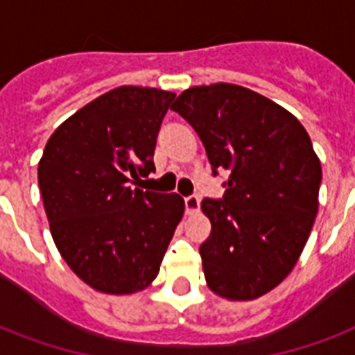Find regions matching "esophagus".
Instances as JSON below:
<instances>
[{
	"label": "esophagus",
	"instance_id": "34e87169",
	"mask_svg": "<svg viewBox=\"0 0 355 355\" xmlns=\"http://www.w3.org/2000/svg\"><path fill=\"white\" fill-rule=\"evenodd\" d=\"M184 206H186V214H188V216H191V214H197L200 208L199 195H188V197L184 199Z\"/></svg>",
	"mask_w": 355,
	"mask_h": 355
}]
</instances>
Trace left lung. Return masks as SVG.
Listing matches in <instances>:
<instances>
[{
    "label": "left lung",
    "mask_w": 355,
    "mask_h": 355,
    "mask_svg": "<svg viewBox=\"0 0 355 355\" xmlns=\"http://www.w3.org/2000/svg\"><path fill=\"white\" fill-rule=\"evenodd\" d=\"M199 134L221 199H202L211 234L199 252L208 286L252 300L297 263L315 223L322 180L306 128L267 97L237 85L195 86L171 107Z\"/></svg>",
    "instance_id": "obj_1"
}]
</instances>
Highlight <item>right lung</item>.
I'll list each match as a JSON object with an SVG mask.
<instances>
[{
    "label": "right lung",
    "mask_w": 355,
    "mask_h": 355,
    "mask_svg": "<svg viewBox=\"0 0 355 355\" xmlns=\"http://www.w3.org/2000/svg\"><path fill=\"white\" fill-rule=\"evenodd\" d=\"M175 99L139 86L110 90L60 125L38 164L58 252L80 280L128 295L155 280L184 200L132 188L155 171L158 130Z\"/></svg>",
    "instance_id": "add662e5"
}]
</instances>
